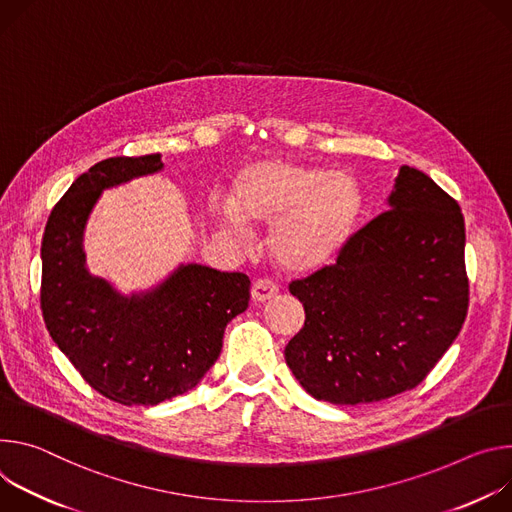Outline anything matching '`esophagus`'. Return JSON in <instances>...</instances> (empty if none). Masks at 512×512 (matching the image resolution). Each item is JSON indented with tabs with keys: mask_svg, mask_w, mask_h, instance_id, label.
<instances>
[{
	"mask_svg": "<svg viewBox=\"0 0 512 512\" xmlns=\"http://www.w3.org/2000/svg\"><path fill=\"white\" fill-rule=\"evenodd\" d=\"M250 293H252V301H254V303H266V301H270V299L278 293V287L274 285L272 280L260 278V280L254 282Z\"/></svg>",
	"mask_w": 512,
	"mask_h": 512,
	"instance_id": "obj_1",
	"label": "esophagus"
}]
</instances>
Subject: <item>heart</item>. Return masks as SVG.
I'll return each instance as SVG.
<instances>
[{
	"label": "heart",
	"mask_w": 512,
	"mask_h": 512,
	"mask_svg": "<svg viewBox=\"0 0 512 512\" xmlns=\"http://www.w3.org/2000/svg\"><path fill=\"white\" fill-rule=\"evenodd\" d=\"M358 181L323 166L289 158H264L234 179L230 203L215 201L213 215L234 238L248 223H274L270 246L276 262L295 274L317 272L350 244L362 217Z\"/></svg>",
	"instance_id": "1"
}]
</instances>
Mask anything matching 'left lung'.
<instances>
[{"label": "left lung", "instance_id": "left-lung-1", "mask_svg": "<svg viewBox=\"0 0 512 512\" xmlns=\"http://www.w3.org/2000/svg\"><path fill=\"white\" fill-rule=\"evenodd\" d=\"M386 205L333 266L289 287L305 307V325L285 360L317 401L366 405L415 388L464 325L458 201L421 170L401 166Z\"/></svg>", "mask_w": 512, "mask_h": 512}]
</instances>
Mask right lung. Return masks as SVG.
<instances>
[{
    "label": "right lung",
    "instance_id": "obj_1",
    "mask_svg": "<svg viewBox=\"0 0 512 512\" xmlns=\"http://www.w3.org/2000/svg\"><path fill=\"white\" fill-rule=\"evenodd\" d=\"M162 168L160 154L97 162L54 205L40 248V307L50 337L97 392L128 407L195 388L219 358L227 323L250 301L246 274L197 262L130 295L89 272L83 236L101 193Z\"/></svg>",
    "mask_w": 512,
    "mask_h": 512
}]
</instances>
